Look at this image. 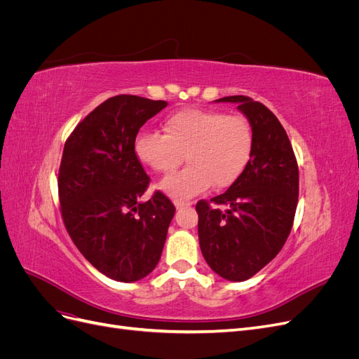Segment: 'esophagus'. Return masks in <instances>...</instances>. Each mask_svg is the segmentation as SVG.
I'll return each instance as SVG.
<instances>
[{
  "label": "esophagus",
  "mask_w": 359,
  "mask_h": 359,
  "mask_svg": "<svg viewBox=\"0 0 359 359\" xmlns=\"http://www.w3.org/2000/svg\"><path fill=\"white\" fill-rule=\"evenodd\" d=\"M173 205H175L177 210H181L184 208V206H189L191 205V202H184V201H173Z\"/></svg>",
  "instance_id": "1"
}]
</instances>
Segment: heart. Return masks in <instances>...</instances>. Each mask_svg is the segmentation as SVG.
<instances>
[{
	"instance_id": "1",
	"label": "heart",
	"mask_w": 359,
	"mask_h": 359,
	"mask_svg": "<svg viewBox=\"0 0 359 359\" xmlns=\"http://www.w3.org/2000/svg\"><path fill=\"white\" fill-rule=\"evenodd\" d=\"M165 135L140 132L135 156L157 173H172L186 154L187 168L160 182L173 199H189L212 186L229 187L240 178L253 151V130L241 115L211 109H181L163 123Z\"/></svg>"
}]
</instances>
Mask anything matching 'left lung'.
I'll use <instances>...</instances> for the list:
<instances>
[{
	"label": "left lung",
	"mask_w": 359,
	"mask_h": 359,
	"mask_svg": "<svg viewBox=\"0 0 359 359\" xmlns=\"http://www.w3.org/2000/svg\"><path fill=\"white\" fill-rule=\"evenodd\" d=\"M215 102L238 104L252 126L253 151L229 189L210 202H198L199 245L215 274L244 281L285 245L298 205L299 173L286 130L266 106L245 95Z\"/></svg>",
	"instance_id": "obj_1"
}]
</instances>
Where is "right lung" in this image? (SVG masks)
I'll return each instance as SVG.
<instances>
[{
  "label": "right lung",
  "mask_w": 359,
  "mask_h": 359,
  "mask_svg": "<svg viewBox=\"0 0 359 359\" xmlns=\"http://www.w3.org/2000/svg\"><path fill=\"white\" fill-rule=\"evenodd\" d=\"M168 106L121 94L86 115L66 140L58 173L61 215L74 245L102 274L132 283L153 271L175 206L156 191L135 156L139 128Z\"/></svg>",
  "instance_id": "obj_1"
}]
</instances>
